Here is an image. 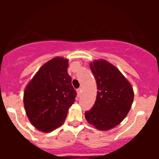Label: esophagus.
Returning a JSON list of instances; mask_svg holds the SVG:
<instances>
[{
	"label": "esophagus",
	"instance_id": "obj_1",
	"mask_svg": "<svg viewBox=\"0 0 159 159\" xmlns=\"http://www.w3.org/2000/svg\"><path fill=\"white\" fill-rule=\"evenodd\" d=\"M76 92H77V94H78V95L80 96V95H81V92H82V89H81V88H78V89L76 90Z\"/></svg>",
	"mask_w": 159,
	"mask_h": 159
}]
</instances>
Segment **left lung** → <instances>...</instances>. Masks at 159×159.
<instances>
[{"label":"left lung","mask_w":159,"mask_h":159,"mask_svg":"<svg viewBox=\"0 0 159 159\" xmlns=\"http://www.w3.org/2000/svg\"><path fill=\"white\" fill-rule=\"evenodd\" d=\"M90 68L98 92L95 104L85 112V118L98 130H110L128 114L134 99L133 88L119 70L106 60H95Z\"/></svg>","instance_id":"1"}]
</instances>
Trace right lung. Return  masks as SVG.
Instances as JSON below:
<instances>
[{"instance_id":"1","label":"right lung","mask_w":159,"mask_h":159,"mask_svg":"<svg viewBox=\"0 0 159 159\" xmlns=\"http://www.w3.org/2000/svg\"><path fill=\"white\" fill-rule=\"evenodd\" d=\"M68 60L56 57L40 67L24 93L29 121L38 130L50 132L64 123L76 92L67 74Z\"/></svg>"}]
</instances>
